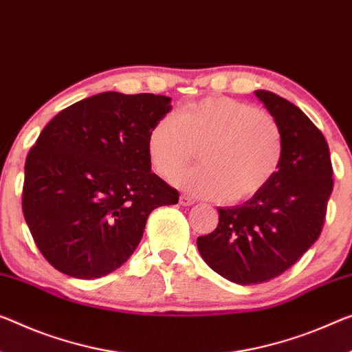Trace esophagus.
Masks as SVG:
<instances>
[{
    "instance_id": "34e87169",
    "label": "esophagus",
    "mask_w": 352,
    "mask_h": 352,
    "mask_svg": "<svg viewBox=\"0 0 352 352\" xmlns=\"http://www.w3.org/2000/svg\"><path fill=\"white\" fill-rule=\"evenodd\" d=\"M179 204H181V206H192V204H195V201L190 197H187V195H181Z\"/></svg>"
}]
</instances>
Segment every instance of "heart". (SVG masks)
Returning a JSON list of instances; mask_svg holds the SVG:
<instances>
[{"mask_svg": "<svg viewBox=\"0 0 352 352\" xmlns=\"http://www.w3.org/2000/svg\"><path fill=\"white\" fill-rule=\"evenodd\" d=\"M197 149L201 165L182 173L176 184L197 197L241 203L256 197L277 175L283 132L263 108L215 96L164 116L148 135L149 160L165 179L176 176Z\"/></svg>", "mask_w": 352, "mask_h": 352, "instance_id": "b5f03b06", "label": "heart"}]
</instances>
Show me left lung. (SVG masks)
I'll return each instance as SVG.
<instances>
[{
    "label": "left lung",
    "mask_w": 352,
    "mask_h": 352,
    "mask_svg": "<svg viewBox=\"0 0 352 352\" xmlns=\"http://www.w3.org/2000/svg\"><path fill=\"white\" fill-rule=\"evenodd\" d=\"M283 132L282 165L263 192L219 208V225L197 245L208 266L237 285H256L288 270L320 237L333 170L324 135L300 108L258 89Z\"/></svg>",
    "instance_id": "obj_1"
}]
</instances>
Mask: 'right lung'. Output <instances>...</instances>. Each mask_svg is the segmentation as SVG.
Returning a JSON list of instances; mask_svg holds the SVG:
<instances>
[{"mask_svg": "<svg viewBox=\"0 0 352 352\" xmlns=\"http://www.w3.org/2000/svg\"><path fill=\"white\" fill-rule=\"evenodd\" d=\"M170 102L108 91L64 108L41 132L26 157L21 209L59 272L91 280L121 267L149 214L179 201L148 155V135Z\"/></svg>", "mask_w": 352, "mask_h": 352, "instance_id": "right-lung-1", "label": "right lung"}]
</instances>
